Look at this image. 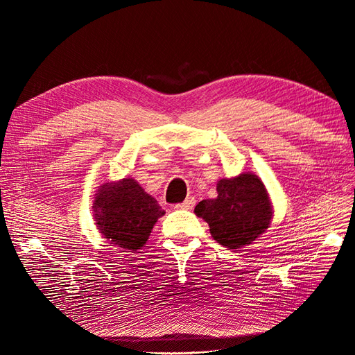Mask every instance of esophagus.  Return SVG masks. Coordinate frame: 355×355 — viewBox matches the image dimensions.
I'll return each instance as SVG.
<instances>
[{
	"label": "esophagus",
	"mask_w": 355,
	"mask_h": 355,
	"mask_svg": "<svg viewBox=\"0 0 355 355\" xmlns=\"http://www.w3.org/2000/svg\"><path fill=\"white\" fill-rule=\"evenodd\" d=\"M194 206H196V198L188 197L184 202L176 204L175 209H178V210H191V209H194Z\"/></svg>",
	"instance_id": "obj_1"
}]
</instances>
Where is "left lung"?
I'll list each match as a JSON object with an SVG mask.
<instances>
[{
	"instance_id": "obj_1",
	"label": "left lung",
	"mask_w": 355,
	"mask_h": 355,
	"mask_svg": "<svg viewBox=\"0 0 355 355\" xmlns=\"http://www.w3.org/2000/svg\"><path fill=\"white\" fill-rule=\"evenodd\" d=\"M216 189V198L200 201L194 210L209 223L211 237L228 249L254 241L272 216L262 180L253 173H244L219 180Z\"/></svg>"
}]
</instances>
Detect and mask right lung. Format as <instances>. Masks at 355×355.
Wrapping results in <instances>:
<instances>
[{
    "label": "right lung",
    "instance_id": "1",
    "mask_svg": "<svg viewBox=\"0 0 355 355\" xmlns=\"http://www.w3.org/2000/svg\"><path fill=\"white\" fill-rule=\"evenodd\" d=\"M94 198L96 225L111 244L125 250L141 249L158 218L164 214L157 200L130 178L112 185L105 184Z\"/></svg>",
    "mask_w": 355,
    "mask_h": 355
}]
</instances>
